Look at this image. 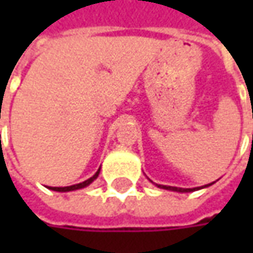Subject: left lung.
Listing matches in <instances>:
<instances>
[{
  "mask_svg": "<svg viewBox=\"0 0 253 253\" xmlns=\"http://www.w3.org/2000/svg\"><path fill=\"white\" fill-rule=\"evenodd\" d=\"M158 187H161V189H166V190H173V191H181V193H187V191H194V190H199V187H196V189H180V187H171V186H161V184H158ZM204 187H207V186H204Z\"/></svg>",
  "mask_w": 253,
  "mask_h": 253,
  "instance_id": "obj_1",
  "label": "left lung"
}]
</instances>
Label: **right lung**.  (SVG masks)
Returning a JSON list of instances; mask_svg holds the SVG:
<instances>
[{
	"label": "right lung",
	"instance_id": "add662e5",
	"mask_svg": "<svg viewBox=\"0 0 253 253\" xmlns=\"http://www.w3.org/2000/svg\"><path fill=\"white\" fill-rule=\"evenodd\" d=\"M98 173H100V169H98V171L92 176V177H90L88 180H85V181H83V183H79V184H73V186H67V187H50L52 190H54V191H72V190H77V189H83V187H85V186H88L90 183H92L94 180L97 179V176H98Z\"/></svg>",
	"mask_w": 253,
	"mask_h": 253
}]
</instances>
